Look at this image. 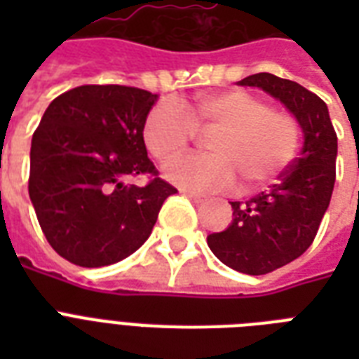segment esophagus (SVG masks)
<instances>
[{
  "label": "esophagus",
  "instance_id": "obj_1",
  "mask_svg": "<svg viewBox=\"0 0 359 359\" xmlns=\"http://www.w3.org/2000/svg\"><path fill=\"white\" fill-rule=\"evenodd\" d=\"M182 194H184L186 197H190V199H191V201H194V203L207 201V199H205V197H203V196H197V194H191V191H182Z\"/></svg>",
  "mask_w": 359,
  "mask_h": 359
}]
</instances>
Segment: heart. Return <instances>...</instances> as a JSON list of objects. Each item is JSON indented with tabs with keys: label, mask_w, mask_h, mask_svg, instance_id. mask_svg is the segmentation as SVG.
<instances>
[{
	"label": "heart",
	"mask_w": 359,
	"mask_h": 359,
	"mask_svg": "<svg viewBox=\"0 0 359 359\" xmlns=\"http://www.w3.org/2000/svg\"><path fill=\"white\" fill-rule=\"evenodd\" d=\"M197 130L216 132L208 140L212 156H188L165 169L173 184L190 191L233 190L238 179L245 194L259 191L287 171L300 149L294 115L242 89L205 95L186 106L156 104L143 124V140L158 162L169 163L186 152Z\"/></svg>",
	"instance_id": "obj_1"
}]
</instances>
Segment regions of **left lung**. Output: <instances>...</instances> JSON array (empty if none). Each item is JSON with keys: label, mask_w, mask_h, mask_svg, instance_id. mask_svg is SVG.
<instances>
[{"label": "left lung", "mask_w": 359, "mask_h": 359, "mask_svg": "<svg viewBox=\"0 0 359 359\" xmlns=\"http://www.w3.org/2000/svg\"><path fill=\"white\" fill-rule=\"evenodd\" d=\"M238 86L261 87L294 115L304 147L276 184L248 201H231L233 224L207 236L208 248L236 272L262 276L289 264L313 244L335 184L337 134L328 106L306 87L259 72Z\"/></svg>", "instance_id": "1"}]
</instances>
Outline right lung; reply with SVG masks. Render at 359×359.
Masks as SVG:
<instances>
[{
  "label": "right lung",
  "mask_w": 359,
  "mask_h": 359,
  "mask_svg": "<svg viewBox=\"0 0 359 359\" xmlns=\"http://www.w3.org/2000/svg\"><path fill=\"white\" fill-rule=\"evenodd\" d=\"M158 95L128 86H80L53 98L31 140L29 197L53 250L78 266L132 255L177 188L147 156L143 124ZM151 174L145 187L126 176Z\"/></svg>",
  "instance_id": "add662e5"
}]
</instances>
